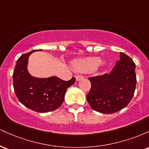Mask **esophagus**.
I'll list each match as a JSON object with an SVG mask.
<instances>
[{
    "label": "esophagus",
    "instance_id": "obj_1",
    "mask_svg": "<svg viewBox=\"0 0 149 149\" xmlns=\"http://www.w3.org/2000/svg\"><path fill=\"white\" fill-rule=\"evenodd\" d=\"M76 78L77 81H79L80 80H83L84 78V77H83V76H81V75H78V76H76Z\"/></svg>",
    "mask_w": 149,
    "mask_h": 149
}]
</instances>
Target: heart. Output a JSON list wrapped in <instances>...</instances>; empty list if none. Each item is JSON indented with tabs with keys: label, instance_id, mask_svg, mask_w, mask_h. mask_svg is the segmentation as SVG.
<instances>
[{
	"label": "heart",
	"instance_id": "1",
	"mask_svg": "<svg viewBox=\"0 0 149 149\" xmlns=\"http://www.w3.org/2000/svg\"><path fill=\"white\" fill-rule=\"evenodd\" d=\"M101 64L102 61L99 57H88L75 61L73 63V66L76 71L86 73L94 71Z\"/></svg>",
	"mask_w": 149,
	"mask_h": 149
}]
</instances>
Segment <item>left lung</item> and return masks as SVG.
Wrapping results in <instances>:
<instances>
[{"instance_id": "obj_1", "label": "left lung", "mask_w": 149, "mask_h": 149, "mask_svg": "<svg viewBox=\"0 0 149 149\" xmlns=\"http://www.w3.org/2000/svg\"><path fill=\"white\" fill-rule=\"evenodd\" d=\"M120 60L110 74L90 77L91 88L87 100L93 110L111 114L127 107L136 88L135 64L129 56L120 52Z\"/></svg>"}]
</instances>
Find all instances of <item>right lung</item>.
<instances>
[{"mask_svg":"<svg viewBox=\"0 0 149 149\" xmlns=\"http://www.w3.org/2000/svg\"><path fill=\"white\" fill-rule=\"evenodd\" d=\"M34 51L37 49L22 54L17 61L13 76L15 95L23 105L34 111H52L61 107L66 90L74 84L76 78L65 81L55 76L47 78L31 76L26 67L29 57Z\"/></svg>","mask_w":149,"mask_h":149,"instance_id":"add662e5","label":"right lung"}]
</instances>
